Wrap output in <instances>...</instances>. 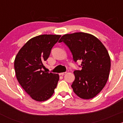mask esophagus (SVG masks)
Segmentation results:
<instances>
[{
	"label": "esophagus",
	"mask_w": 123,
	"mask_h": 123,
	"mask_svg": "<svg viewBox=\"0 0 123 123\" xmlns=\"http://www.w3.org/2000/svg\"><path fill=\"white\" fill-rule=\"evenodd\" d=\"M65 73H67V72H64V73H59V75H64V74H65Z\"/></svg>",
	"instance_id": "1"
}]
</instances>
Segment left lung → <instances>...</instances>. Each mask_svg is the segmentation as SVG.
<instances>
[{
    "label": "left lung",
    "instance_id": "left-lung-1",
    "mask_svg": "<svg viewBox=\"0 0 123 123\" xmlns=\"http://www.w3.org/2000/svg\"><path fill=\"white\" fill-rule=\"evenodd\" d=\"M62 42L68 47L74 62L81 61V70L74 71L73 91L80 98H93L108 79L111 59L107 50L98 38L82 32L65 34L59 41Z\"/></svg>",
    "mask_w": 123,
    "mask_h": 123
}]
</instances>
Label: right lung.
Returning <instances> with one entry per match:
<instances>
[{
	"instance_id": "obj_1",
	"label": "right lung",
	"mask_w": 123,
	"mask_h": 123,
	"mask_svg": "<svg viewBox=\"0 0 123 123\" xmlns=\"http://www.w3.org/2000/svg\"><path fill=\"white\" fill-rule=\"evenodd\" d=\"M61 35L43 34L30 39L19 50L14 61L16 77L24 90L36 101L50 98L56 87L59 75L43 71V62Z\"/></svg>"
}]
</instances>
